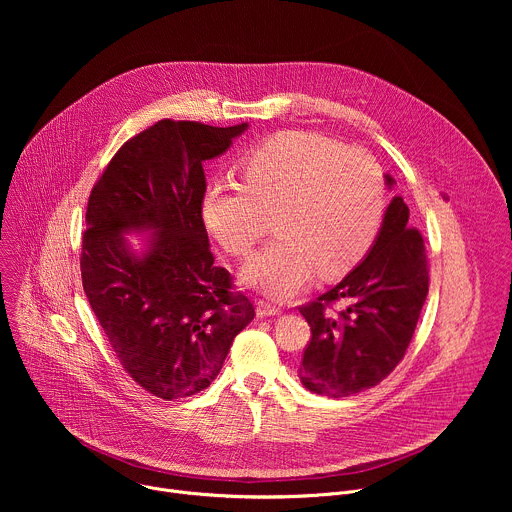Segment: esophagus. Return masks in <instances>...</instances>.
<instances>
[{"label":"esophagus","mask_w":512,"mask_h":512,"mask_svg":"<svg viewBox=\"0 0 512 512\" xmlns=\"http://www.w3.org/2000/svg\"><path fill=\"white\" fill-rule=\"evenodd\" d=\"M257 314L263 318V316H277L281 314V306L269 302V300H257Z\"/></svg>","instance_id":"34e87169"}]
</instances>
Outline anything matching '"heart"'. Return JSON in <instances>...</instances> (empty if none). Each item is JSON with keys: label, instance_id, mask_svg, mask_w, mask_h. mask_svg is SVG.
Listing matches in <instances>:
<instances>
[{"label": "heart", "instance_id": "b5f03b06", "mask_svg": "<svg viewBox=\"0 0 512 512\" xmlns=\"http://www.w3.org/2000/svg\"><path fill=\"white\" fill-rule=\"evenodd\" d=\"M387 208L379 162L314 131H283L247 154L243 182H212L202 221L231 255L249 257L275 214L277 239L243 277L275 298L304 289L316 271L338 277L375 243Z\"/></svg>", "mask_w": 512, "mask_h": 512}]
</instances>
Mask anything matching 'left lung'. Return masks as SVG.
<instances>
[{"label":"left lung","mask_w":512,"mask_h":512,"mask_svg":"<svg viewBox=\"0 0 512 512\" xmlns=\"http://www.w3.org/2000/svg\"><path fill=\"white\" fill-rule=\"evenodd\" d=\"M427 287L423 237L409 225L403 198L395 196L371 253L326 294L300 306L312 330L298 367L302 385L340 399L387 379L413 338ZM336 301L347 308L334 315Z\"/></svg>","instance_id":"8db88e82"}]
</instances>
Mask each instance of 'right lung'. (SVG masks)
I'll return each instance as SVG.
<instances>
[{
  "label": "right lung",
  "instance_id": "add662e5",
  "mask_svg": "<svg viewBox=\"0 0 512 512\" xmlns=\"http://www.w3.org/2000/svg\"><path fill=\"white\" fill-rule=\"evenodd\" d=\"M245 127L162 119L121 145L89 196L85 296L125 373L164 401L206 389L255 318L233 275L214 265L202 221V164ZM131 228L155 231L143 260L120 237Z\"/></svg>",
  "mask_w": 512,
  "mask_h": 512
}]
</instances>
